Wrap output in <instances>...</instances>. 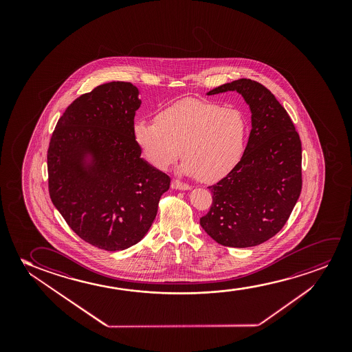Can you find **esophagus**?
Segmentation results:
<instances>
[{
	"label": "esophagus",
	"instance_id": "obj_1",
	"mask_svg": "<svg viewBox=\"0 0 352 352\" xmlns=\"http://www.w3.org/2000/svg\"><path fill=\"white\" fill-rule=\"evenodd\" d=\"M172 188H177V190H190V186H188V184L183 183V182H180L178 179H174L173 182H172Z\"/></svg>",
	"mask_w": 352,
	"mask_h": 352
}]
</instances>
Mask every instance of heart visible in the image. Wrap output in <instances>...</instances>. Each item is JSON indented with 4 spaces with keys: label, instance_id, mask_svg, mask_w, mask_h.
<instances>
[{
    "label": "heart",
    "instance_id": "obj_1",
    "mask_svg": "<svg viewBox=\"0 0 352 352\" xmlns=\"http://www.w3.org/2000/svg\"><path fill=\"white\" fill-rule=\"evenodd\" d=\"M133 137L156 168L168 169L182 155L185 173L197 175L202 182H215L241 162L248 121L236 108L184 100L160 111L155 121H135Z\"/></svg>",
    "mask_w": 352,
    "mask_h": 352
}]
</instances>
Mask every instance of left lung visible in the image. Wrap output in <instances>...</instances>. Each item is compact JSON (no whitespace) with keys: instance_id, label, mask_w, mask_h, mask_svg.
Segmentation results:
<instances>
[{"instance_id":"obj_1","label":"left lung","mask_w":352,"mask_h":352,"mask_svg":"<svg viewBox=\"0 0 352 352\" xmlns=\"http://www.w3.org/2000/svg\"><path fill=\"white\" fill-rule=\"evenodd\" d=\"M236 91L250 107L251 129L241 162L209 186L212 204L199 223L223 246L250 248L285 226L302 191V143L287 111L260 82L238 79L207 95Z\"/></svg>"}]
</instances>
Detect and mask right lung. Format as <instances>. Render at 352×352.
Wrapping results in <instances>:
<instances>
[{
	"label": "right lung",
	"instance_id": "right-lung-1",
	"mask_svg": "<svg viewBox=\"0 0 352 352\" xmlns=\"http://www.w3.org/2000/svg\"><path fill=\"white\" fill-rule=\"evenodd\" d=\"M138 94L131 82L98 85L67 107L49 143L52 202L77 236L103 250L142 241L170 184L140 157L133 137Z\"/></svg>",
	"mask_w": 352,
	"mask_h": 352
}]
</instances>
